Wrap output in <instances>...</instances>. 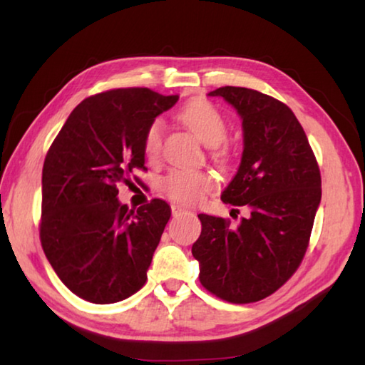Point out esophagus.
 <instances>
[{
  "label": "esophagus",
  "instance_id": "esophagus-1",
  "mask_svg": "<svg viewBox=\"0 0 365 365\" xmlns=\"http://www.w3.org/2000/svg\"><path fill=\"white\" fill-rule=\"evenodd\" d=\"M183 212H187V209H185L183 206H180V205H172V214H174V215H180V214H183Z\"/></svg>",
  "mask_w": 365,
  "mask_h": 365
}]
</instances>
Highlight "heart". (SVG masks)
<instances>
[{"label": "heart", "mask_w": 365, "mask_h": 365, "mask_svg": "<svg viewBox=\"0 0 365 365\" xmlns=\"http://www.w3.org/2000/svg\"><path fill=\"white\" fill-rule=\"evenodd\" d=\"M180 120L193 132L202 143L207 146H217L227 135V122L220 110L206 100H195L182 108L178 113ZM163 146V123L154 120L145 133L143 150L148 159H156ZM215 159L224 160L225 153L215 151ZM212 175L205 170L195 169H175L163 178L160 188L170 200L183 205H191L200 200L207 190L212 187Z\"/></svg>", "instance_id": "heart-1"}]
</instances>
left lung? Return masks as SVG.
Segmentation results:
<instances>
[{
  "instance_id": "1",
  "label": "left lung",
  "mask_w": 365,
  "mask_h": 365,
  "mask_svg": "<svg viewBox=\"0 0 365 365\" xmlns=\"http://www.w3.org/2000/svg\"><path fill=\"white\" fill-rule=\"evenodd\" d=\"M220 96L242 117L243 153L220 200L245 206L237 227L200 214L201 235L191 248L200 282L235 304L277 292L306 255L322 197L316 156L287 104L243 86H222ZM237 211V209H232Z\"/></svg>"
}]
</instances>
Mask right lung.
Masks as SVG:
<instances>
[{
    "label": "right lung",
    "instance_id": "add662e5",
    "mask_svg": "<svg viewBox=\"0 0 365 365\" xmlns=\"http://www.w3.org/2000/svg\"><path fill=\"white\" fill-rule=\"evenodd\" d=\"M178 95L110 90L67 117L41 175L43 251L61 282L82 299L113 304L145 285L170 206L153 200L130 211L117 183L145 168V133Z\"/></svg>",
    "mask_w": 365,
    "mask_h": 365
}]
</instances>
